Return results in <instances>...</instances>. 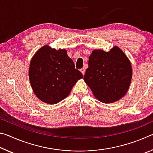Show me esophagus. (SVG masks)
<instances>
[{
	"label": "esophagus",
	"instance_id": "esophagus-1",
	"mask_svg": "<svg viewBox=\"0 0 153 153\" xmlns=\"http://www.w3.org/2000/svg\"><path fill=\"white\" fill-rule=\"evenodd\" d=\"M85 71H86V69H85V68H82L80 69V71L82 72V74H83V76H84V74H85Z\"/></svg>",
	"mask_w": 153,
	"mask_h": 153
}]
</instances>
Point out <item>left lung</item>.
I'll return each instance as SVG.
<instances>
[{"mask_svg":"<svg viewBox=\"0 0 153 153\" xmlns=\"http://www.w3.org/2000/svg\"><path fill=\"white\" fill-rule=\"evenodd\" d=\"M131 77L130 61L115 46L108 52L100 49L92 52L84 79L99 101L112 103L126 95Z\"/></svg>","mask_w":153,"mask_h":153,"instance_id":"8db88e82","label":"left lung"}]
</instances>
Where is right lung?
<instances>
[{
	"instance_id": "obj_1",
	"label": "right lung",
	"mask_w": 153,
	"mask_h": 153,
	"mask_svg": "<svg viewBox=\"0 0 153 153\" xmlns=\"http://www.w3.org/2000/svg\"><path fill=\"white\" fill-rule=\"evenodd\" d=\"M83 76L75 69L74 61L65 49L41 47L30 63L29 79L34 94L49 105L61 101L69 94L72 88Z\"/></svg>"
}]
</instances>
